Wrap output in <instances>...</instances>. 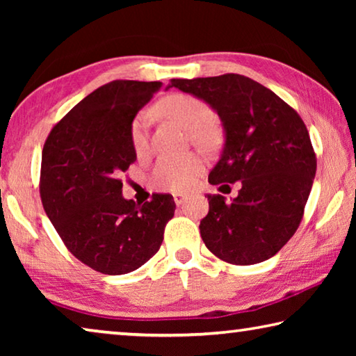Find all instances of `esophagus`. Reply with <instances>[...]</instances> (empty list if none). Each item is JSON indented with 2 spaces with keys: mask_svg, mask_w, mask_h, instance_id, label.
<instances>
[{
  "mask_svg": "<svg viewBox=\"0 0 356 356\" xmlns=\"http://www.w3.org/2000/svg\"><path fill=\"white\" fill-rule=\"evenodd\" d=\"M185 201H186V195H182V193H176V195H174V202H176L177 206L184 204Z\"/></svg>",
  "mask_w": 356,
  "mask_h": 356,
  "instance_id": "34e87169",
  "label": "esophagus"
}]
</instances>
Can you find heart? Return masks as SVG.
Here are the masks:
<instances>
[{
  "label": "heart",
  "mask_w": 356,
  "mask_h": 356,
  "mask_svg": "<svg viewBox=\"0 0 356 356\" xmlns=\"http://www.w3.org/2000/svg\"><path fill=\"white\" fill-rule=\"evenodd\" d=\"M155 110L159 114L172 119L180 127L188 130L191 140L202 149H212L216 144V131L212 127L215 111L206 102L190 94H172L161 99ZM149 114L138 113L130 125V141L136 155H143L149 149ZM204 171V161L197 155H186L182 159L161 156L150 171V185L156 190L186 191L195 184L196 177Z\"/></svg>",
  "instance_id": "heart-1"
}]
</instances>
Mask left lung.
Wrapping results in <instances>:
<instances>
[{
  "mask_svg": "<svg viewBox=\"0 0 356 356\" xmlns=\"http://www.w3.org/2000/svg\"><path fill=\"white\" fill-rule=\"evenodd\" d=\"M172 86L207 102L225 125V147L209 182L242 184L232 202L207 195L209 213L200 225L204 243L229 264L273 257L298 229L317 170L303 119L270 89L238 74L172 78Z\"/></svg>",
  "mask_w": 356,
  "mask_h": 356,
  "instance_id": "obj_1",
  "label": "left lung"
}]
</instances>
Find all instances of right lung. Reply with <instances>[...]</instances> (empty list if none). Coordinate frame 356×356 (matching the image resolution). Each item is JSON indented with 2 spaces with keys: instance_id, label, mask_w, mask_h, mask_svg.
Masks as SVG:
<instances>
[{
  "instance_id": "add662e5",
  "label": "right lung",
  "mask_w": 356,
  "mask_h": 356,
  "mask_svg": "<svg viewBox=\"0 0 356 356\" xmlns=\"http://www.w3.org/2000/svg\"><path fill=\"white\" fill-rule=\"evenodd\" d=\"M160 81L114 80L76 104L42 149L40 200L72 254L95 272L124 275L146 264L174 216L171 195L143 206L122 197V172L136 160L130 125Z\"/></svg>"
}]
</instances>
